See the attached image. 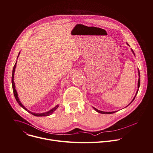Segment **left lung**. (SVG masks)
<instances>
[{"label": "left lung", "instance_id": "obj_1", "mask_svg": "<svg viewBox=\"0 0 153 153\" xmlns=\"http://www.w3.org/2000/svg\"><path fill=\"white\" fill-rule=\"evenodd\" d=\"M127 45H128V46H129V45H128V43H127ZM131 51H132V53H134V55H135V53H134V51L131 49ZM138 76H139V78H138V88H139V87H140V71H139V69H138ZM138 90H137V92H136V94H135V96H134V99L132 100V101H131V102L134 100V99H135V96H136V95H137V93H138ZM130 103V104H131ZM93 108L96 111V112H98V113H100V114H114V113H115V112H116V111L115 112H102V111H101V110H98V109H96V108H94V107H93Z\"/></svg>", "mask_w": 153, "mask_h": 153}]
</instances>
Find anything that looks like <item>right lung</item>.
Listing matches in <instances>:
<instances>
[{
    "label": "right lung",
    "mask_w": 153,
    "mask_h": 153,
    "mask_svg": "<svg viewBox=\"0 0 153 153\" xmlns=\"http://www.w3.org/2000/svg\"><path fill=\"white\" fill-rule=\"evenodd\" d=\"M20 52L19 53L18 55V57H19V55ZM16 63H17V61L16 62L15 65H14V67H13V72H12V77H11V82H12V87H13V93H14V96H15V99L17 101L18 103L19 104V105L21 107H22L24 109H25L26 111H27V112H29V113H30L31 114H32L34 116H36V117H45V116H49V115H51L54 111L56 110L59 107V105H57L55 107H54L53 108H52L51 110H50L49 111H48V112H45V113H40V114H36V113H33L32 112H30V111L27 110L24 105L21 102V101H19V98H18V93H17V91H16V90L15 89V82H14V74H15V68H16Z\"/></svg>",
    "instance_id": "right-lung-1"
}]
</instances>
